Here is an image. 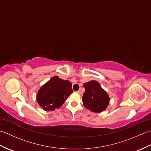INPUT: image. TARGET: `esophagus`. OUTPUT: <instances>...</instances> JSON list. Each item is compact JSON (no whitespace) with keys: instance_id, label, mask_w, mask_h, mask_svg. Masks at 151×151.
Listing matches in <instances>:
<instances>
[{"instance_id":"obj_1","label":"esophagus","mask_w":151,"mask_h":151,"mask_svg":"<svg viewBox=\"0 0 151 151\" xmlns=\"http://www.w3.org/2000/svg\"><path fill=\"white\" fill-rule=\"evenodd\" d=\"M77 93H79L80 95H82V91L81 89H79V90L77 91Z\"/></svg>"}]
</instances>
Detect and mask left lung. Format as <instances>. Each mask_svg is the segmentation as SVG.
<instances>
[{
  "instance_id": "obj_1",
  "label": "left lung",
  "mask_w": 151,
  "mask_h": 151,
  "mask_svg": "<svg viewBox=\"0 0 151 151\" xmlns=\"http://www.w3.org/2000/svg\"><path fill=\"white\" fill-rule=\"evenodd\" d=\"M84 87L85 92L82 97L84 106L95 113H101L104 111L110 102V97L107 92L95 81L84 83Z\"/></svg>"
}]
</instances>
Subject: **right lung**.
Returning a JSON list of instances; mask_svg holds the SVG:
<instances>
[{"instance_id":"1","label":"right lung","mask_w":151,"mask_h":151,"mask_svg":"<svg viewBox=\"0 0 151 151\" xmlns=\"http://www.w3.org/2000/svg\"><path fill=\"white\" fill-rule=\"evenodd\" d=\"M73 92L71 82L54 76L40 88L36 100L43 110L53 111L62 106Z\"/></svg>"}]
</instances>
